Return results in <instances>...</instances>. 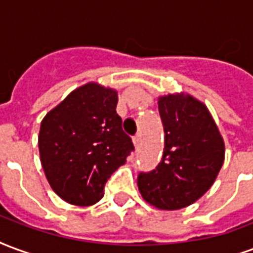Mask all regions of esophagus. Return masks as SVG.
Returning <instances> with one entry per match:
<instances>
[{
    "instance_id": "1",
    "label": "esophagus",
    "mask_w": 253,
    "mask_h": 253,
    "mask_svg": "<svg viewBox=\"0 0 253 253\" xmlns=\"http://www.w3.org/2000/svg\"><path fill=\"white\" fill-rule=\"evenodd\" d=\"M133 143H134V145H136V147H139V145H140V134H136V136H134Z\"/></svg>"
}]
</instances>
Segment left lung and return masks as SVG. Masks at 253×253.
I'll return each instance as SVG.
<instances>
[{"label": "left lung", "instance_id": "left-lung-1", "mask_svg": "<svg viewBox=\"0 0 253 253\" xmlns=\"http://www.w3.org/2000/svg\"><path fill=\"white\" fill-rule=\"evenodd\" d=\"M165 149L152 171H141L137 186L143 198L159 209L193 204L210 189L224 163L225 145L214 120L193 97L159 98Z\"/></svg>", "mask_w": 253, "mask_h": 253}]
</instances>
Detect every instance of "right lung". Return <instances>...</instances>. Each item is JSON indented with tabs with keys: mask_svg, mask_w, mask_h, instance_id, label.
Segmentation results:
<instances>
[{
	"mask_svg": "<svg viewBox=\"0 0 253 253\" xmlns=\"http://www.w3.org/2000/svg\"><path fill=\"white\" fill-rule=\"evenodd\" d=\"M117 93L97 84L74 90L40 125L39 151L49 185L68 204L90 206L134 151L116 112Z\"/></svg>",
	"mask_w": 253,
	"mask_h": 253,
	"instance_id": "add662e5",
	"label": "right lung"
}]
</instances>
